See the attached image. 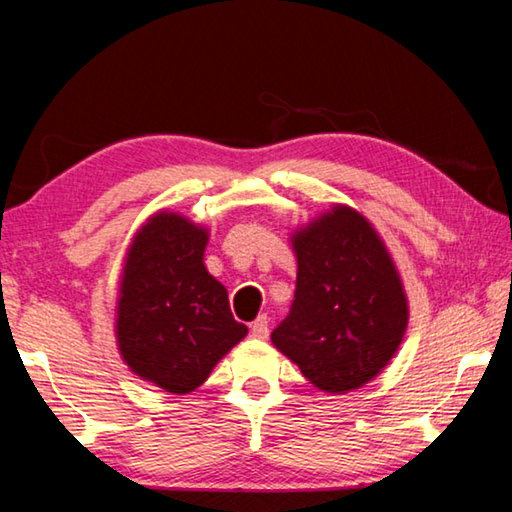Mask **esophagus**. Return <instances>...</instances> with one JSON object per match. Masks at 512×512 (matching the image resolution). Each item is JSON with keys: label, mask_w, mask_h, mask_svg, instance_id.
Wrapping results in <instances>:
<instances>
[{"label": "esophagus", "mask_w": 512, "mask_h": 512, "mask_svg": "<svg viewBox=\"0 0 512 512\" xmlns=\"http://www.w3.org/2000/svg\"><path fill=\"white\" fill-rule=\"evenodd\" d=\"M250 335H253L255 339H266V337H269V319H266V314L257 316L253 326H250Z\"/></svg>", "instance_id": "esophagus-1"}]
</instances>
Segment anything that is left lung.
<instances>
[{"instance_id": "obj_1", "label": "left lung", "mask_w": 512, "mask_h": 512, "mask_svg": "<svg viewBox=\"0 0 512 512\" xmlns=\"http://www.w3.org/2000/svg\"><path fill=\"white\" fill-rule=\"evenodd\" d=\"M291 246L296 294L273 346L321 392L367 385L408 328V298L383 239L360 212L335 205L291 234Z\"/></svg>"}]
</instances>
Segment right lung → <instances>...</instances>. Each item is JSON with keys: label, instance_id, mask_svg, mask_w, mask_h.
Returning a JSON list of instances; mask_svg holds the SVG:
<instances>
[{"label": "right lung", "instance_id": "1", "mask_svg": "<svg viewBox=\"0 0 512 512\" xmlns=\"http://www.w3.org/2000/svg\"><path fill=\"white\" fill-rule=\"evenodd\" d=\"M209 232L175 212L148 218L127 250L116 339L136 376L170 394L198 389L246 337L227 289L205 269Z\"/></svg>", "mask_w": 512, "mask_h": 512}]
</instances>
